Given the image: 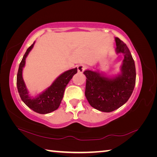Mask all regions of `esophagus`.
Returning a JSON list of instances; mask_svg holds the SVG:
<instances>
[{"label":"esophagus","instance_id":"obj_1","mask_svg":"<svg viewBox=\"0 0 157 157\" xmlns=\"http://www.w3.org/2000/svg\"><path fill=\"white\" fill-rule=\"evenodd\" d=\"M86 68V66L83 64H80L78 66V71L79 73H82L84 71L85 69Z\"/></svg>","mask_w":157,"mask_h":157}]
</instances>
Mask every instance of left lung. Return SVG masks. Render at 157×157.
Instances as JSON below:
<instances>
[{
  "label": "left lung",
  "instance_id": "obj_1",
  "mask_svg": "<svg viewBox=\"0 0 157 157\" xmlns=\"http://www.w3.org/2000/svg\"><path fill=\"white\" fill-rule=\"evenodd\" d=\"M117 53L124 54L121 73L107 78L96 71H85V96L90 105L103 112H111L123 106L131 96L136 83L134 61L127 45L116 37Z\"/></svg>",
  "mask_w": 157,
  "mask_h": 157
}]
</instances>
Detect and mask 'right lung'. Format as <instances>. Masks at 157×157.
I'll list each match as a JSON object with an SVG mask.
<instances>
[{
    "instance_id": "obj_1",
    "label": "right lung",
    "mask_w": 157,
    "mask_h": 157,
    "mask_svg": "<svg viewBox=\"0 0 157 157\" xmlns=\"http://www.w3.org/2000/svg\"><path fill=\"white\" fill-rule=\"evenodd\" d=\"M34 42L26 50L24 56L20 63L17 73V85L18 94L23 102L32 110L41 114L49 113L59 107L63 96L66 85L78 72V68H73L66 71L55 79L51 86L36 98L29 96L28 91L22 77L23 68L25 63V59L34 46Z\"/></svg>"
}]
</instances>
